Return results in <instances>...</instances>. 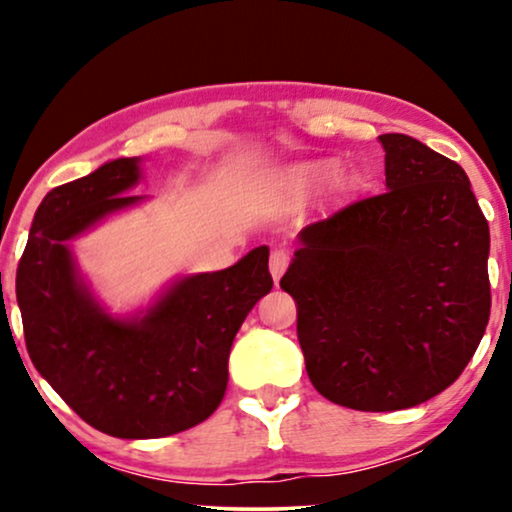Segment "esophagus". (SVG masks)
I'll return each instance as SVG.
<instances>
[{
	"label": "esophagus",
	"mask_w": 512,
	"mask_h": 512,
	"mask_svg": "<svg viewBox=\"0 0 512 512\" xmlns=\"http://www.w3.org/2000/svg\"><path fill=\"white\" fill-rule=\"evenodd\" d=\"M286 265H289V251L286 249H275L270 254V275L275 282H279V277L284 275Z\"/></svg>",
	"instance_id": "34e87169"
}]
</instances>
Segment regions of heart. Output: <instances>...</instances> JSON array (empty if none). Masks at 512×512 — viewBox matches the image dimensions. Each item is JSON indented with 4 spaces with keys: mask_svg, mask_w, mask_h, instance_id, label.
Here are the masks:
<instances>
[{
    "mask_svg": "<svg viewBox=\"0 0 512 512\" xmlns=\"http://www.w3.org/2000/svg\"><path fill=\"white\" fill-rule=\"evenodd\" d=\"M328 167L324 163H296L268 179L272 191L284 195H305L321 184Z\"/></svg>",
    "mask_w": 512,
    "mask_h": 512,
    "instance_id": "b5f03b06",
    "label": "heart"
}]
</instances>
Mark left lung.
Here are the masks:
<instances>
[{"instance_id":"left-lung-1","label":"left lung","mask_w":512,"mask_h":512,"mask_svg":"<svg viewBox=\"0 0 512 512\" xmlns=\"http://www.w3.org/2000/svg\"><path fill=\"white\" fill-rule=\"evenodd\" d=\"M387 191L298 233L282 277L307 375L328 401L389 412L429 401L489 321V226L454 160L380 135Z\"/></svg>"}]
</instances>
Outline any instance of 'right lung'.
Listing matches in <instances>:
<instances>
[{"label": "right lung", "instance_id": "1", "mask_svg": "<svg viewBox=\"0 0 512 512\" xmlns=\"http://www.w3.org/2000/svg\"><path fill=\"white\" fill-rule=\"evenodd\" d=\"M139 181L142 158H116L53 188L16 275L34 368L83 422L130 440L186 431L219 408L235 335L272 289L263 244L226 270L177 277L142 310L109 312L81 275L72 240L149 200L130 193Z\"/></svg>", "mask_w": 512, "mask_h": 512}]
</instances>
